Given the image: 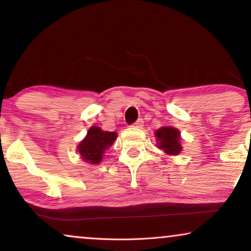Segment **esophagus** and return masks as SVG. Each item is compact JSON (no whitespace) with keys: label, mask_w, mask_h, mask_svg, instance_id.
<instances>
[{"label":"esophagus","mask_w":251,"mask_h":251,"mask_svg":"<svg viewBox=\"0 0 251 251\" xmlns=\"http://www.w3.org/2000/svg\"><path fill=\"white\" fill-rule=\"evenodd\" d=\"M143 126H144V121H143V119H138L135 123H133V126H135V128H142Z\"/></svg>","instance_id":"esophagus-1"}]
</instances>
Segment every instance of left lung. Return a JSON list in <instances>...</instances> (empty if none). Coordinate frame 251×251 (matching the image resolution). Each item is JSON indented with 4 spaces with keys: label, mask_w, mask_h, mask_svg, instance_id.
<instances>
[{
    "label": "left lung",
    "mask_w": 251,
    "mask_h": 251,
    "mask_svg": "<svg viewBox=\"0 0 251 251\" xmlns=\"http://www.w3.org/2000/svg\"><path fill=\"white\" fill-rule=\"evenodd\" d=\"M155 136L159 142V146L161 150H163L167 154H173V155H177L180 153L181 147L179 143L180 133L177 129L171 128V126H163L157 130L155 132Z\"/></svg>",
    "instance_id": "1"
}]
</instances>
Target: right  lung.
<instances>
[{
    "label": "right lung",
    "mask_w": 251,
    "mask_h": 251,
    "mask_svg": "<svg viewBox=\"0 0 251 251\" xmlns=\"http://www.w3.org/2000/svg\"><path fill=\"white\" fill-rule=\"evenodd\" d=\"M116 136L118 135L114 131H102L99 126H91L87 137L78 145L77 151L85 162L99 163L102 159L101 156L105 150H107L114 143Z\"/></svg>",
    "instance_id": "1"
}]
</instances>
